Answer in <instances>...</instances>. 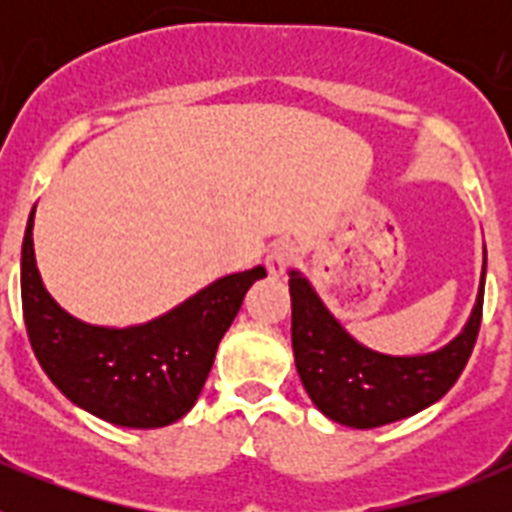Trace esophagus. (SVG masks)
<instances>
[{
    "label": "esophagus",
    "mask_w": 512,
    "mask_h": 512,
    "mask_svg": "<svg viewBox=\"0 0 512 512\" xmlns=\"http://www.w3.org/2000/svg\"><path fill=\"white\" fill-rule=\"evenodd\" d=\"M292 261H295V248L289 246V243H277V246L266 253L264 264H266V271H269V277L279 279L287 274Z\"/></svg>",
    "instance_id": "esophagus-1"
}]
</instances>
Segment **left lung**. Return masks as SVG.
Here are the masks:
<instances>
[{
    "label": "left lung",
    "mask_w": 512,
    "mask_h": 512,
    "mask_svg": "<svg viewBox=\"0 0 512 512\" xmlns=\"http://www.w3.org/2000/svg\"><path fill=\"white\" fill-rule=\"evenodd\" d=\"M289 297L295 366L315 408L341 425L379 428L420 413L454 387L477 343L485 269L467 325L454 341L423 356H387L361 346L300 271H289Z\"/></svg>",
    "instance_id": "left-lung-1"
}]
</instances>
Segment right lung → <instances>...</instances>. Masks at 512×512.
Here are the masks:
<instances>
[{
	"label": "right lung",
	"instance_id": "right-lung-1",
	"mask_svg": "<svg viewBox=\"0 0 512 512\" xmlns=\"http://www.w3.org/2000/svg\"><path fill=\"white\" fill-rule=\"evenodd\" d=\"M35 207L22 241L27 338L43 372L74 405L122 428H164L192 410L225 330L264 266L217 279L161 318L130 328L76 320L43 287L33 248Z\"/></svg>",
	"mask_w": 512,
	"mask_h": 512
}]
</instances>
